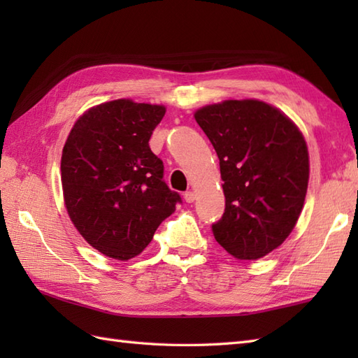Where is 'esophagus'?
Returning a JSON list of instances; mask_svg holds the SVG:
<instances>
[{
    "label": "esophagus",
    "mask_w": 358,
    "mask_h": 358,
    "mask_svg": "<svg viewBox=\"0 0 358 358\" xmlns=\"http://www.w3.org/2000/svg\"><path fill=\"white\" fill-rule=\"evenodd\" d=\"M194 200H195V194L192 191L185 192V201L186 203H194Z\"/></svg>",
    "instance_id": "obj_1"
}]
</instances>
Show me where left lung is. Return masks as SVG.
Instances as JSON below:
<instances>
[{"mask_svg":"<svg viewBox=\"0 0 358 358\" xmlns=\"http://www.w3.org/2000/svg\"><path fill=\"white\" fill-rule=\"evenodd\" d=\"M195 120L214 146L224 214L212 232L238 260H257L292 232L309 180L306 141L291 120L258 100L204 106Z\"/></svg>","mask_w":358,"mask_h":358,"instance_id":"1","label":"left lung"}]
</instances>
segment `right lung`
Returning a JSON list of instances; mask_svg holds the SVG:
<instances>
[{"instance_id": "1", "label": "right lung", "mask_w": 358, "mask_h": 358, "mask_svg": "<svg viewBox=\"0 0 358 358\" xmlns=\"http://www.w3.org/2000/svg\"><path fill=\"white\" fill-rule=\"evenodd\" d=\"M166 108L115 100L89 109L67 136L62 183L67 214L90 246L129 260L181 203L149 148Z\"/></svg>"}]
</instances>
